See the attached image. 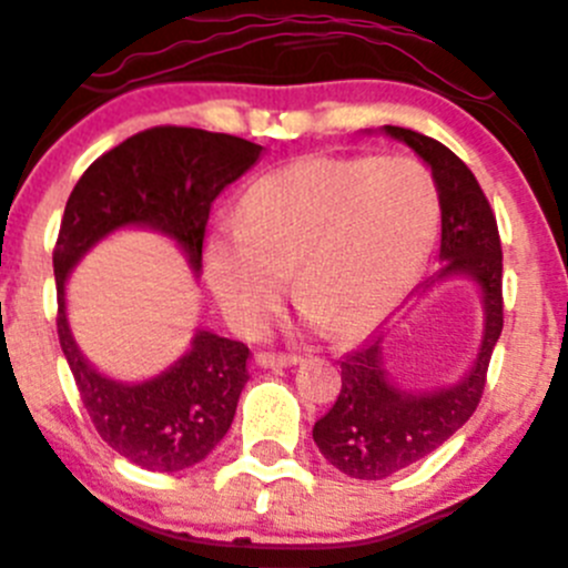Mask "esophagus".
I'll return each instance as SVG.
<instances>
[{
  "label": "esophagus",
  "mask_w": 568,
  "mask_h": 568,
  "mask_svg": "<svg viewBox=\"0 0 568 568\" xmlns=\"http://www.w3.org/2000/svg\"><path fill=\"white\" fill-rule=\"evenodd\" d=\"M300 362V356L294 354H272V351H258L255 354V364L258 367H294Z\"/></svg>",
  "instance_id": "obj_1"
}]
</instances>
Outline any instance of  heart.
I'll use <instances>...</instances> for the list:
<instances>
[{"label":"heart","mask_w":568,"mask_h":568,"mask_svg":"<svg viewBox=\"0 0 568 568\" xmlns=\"http://www.w3.org/2000/svg\"><path fill=\"white\" fill-rule=\"evenodd\" d=\"M438 223L422 163L373 154H310L244 193L239 225L206 250L220 307L244 332L296 296L334 337H356L410 288Z\"/></svg>","instance_id":"obj_1"}]
</instances>
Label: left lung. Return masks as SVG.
Returning <instances> with one entry per match:
<instances>
[{
    "label": "left lung",
    "instance_id": "1",
    "mask_svg": "<svg viewBox=\"0 0 568 568\" xmlns=\"http://www.w3.org/2000/svg\"><path fill=\"white\" fill-rule=\"evenodd\" d=\"M386 133L405 141L433 169L440 201V266L438 277L468 274L485 294V339L474 369L457 386L435 394H408L389 384L381 362L384 334L373 337L339 362L337 403L315 422L313 438L345 476L378 481L422 457L433 455L474 416L487 384L489 356L504 329V253L498 223L485 190L468 165L429 135L408 128Z\"/></svg>",
    "mask_w": 568,
    "mask_h": 568
}]
</instances>
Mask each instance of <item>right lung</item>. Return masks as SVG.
<instances>
[{
	"label": "right lung",
	"instance_id": "1",
	"mask_svg": "<svg viewBox=\"0 0 568 568\" xmlns=\"http://www.w3.org/2000/svg\"><path fill=\"white\" fill-rule=\"evenodd\" d=\"M258 154V143L236 135L160 124L100 154L64 206L53 244L59 345L100 438L146 470H184L223 440L250 378V348L199 332L190 354L163 375L133 386L116 384L89 367L75 348L64 315V280L98 239L122 225H149L174 236L199 272L212 201Z\"/></svg>",
	"mask_w": 568,
	"mask_h": 568
}]
</instances>
